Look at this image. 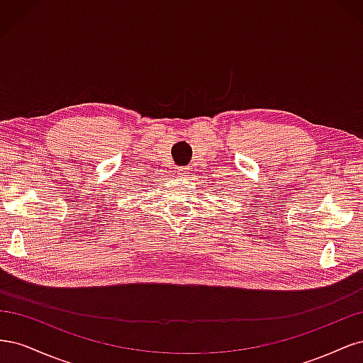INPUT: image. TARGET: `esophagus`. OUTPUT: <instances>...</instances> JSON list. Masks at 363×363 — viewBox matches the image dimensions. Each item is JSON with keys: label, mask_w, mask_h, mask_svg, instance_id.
Returning <instances> with one entry per match:
<instances>
[{"label": "esophagus", "mask_w": 363, "mask_h": 363, "mask_svg": "<svg viewBox=\"0 0 363 363\" xmlns=\"http://www.w3.org/2000/svg\"><path fill=\"white\" fill-rule=\"evenodd\" d=\"M177 174H179V177H188V175H189V169H188V168H179V169H177Z\"/></svg>", "instance_id": "1"}]
</instances>
